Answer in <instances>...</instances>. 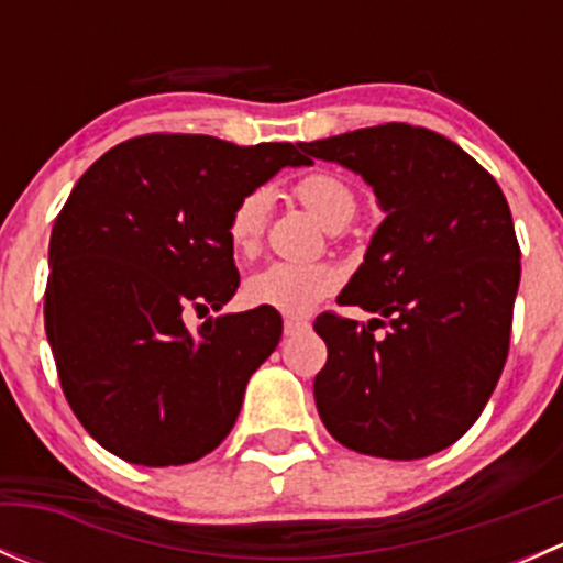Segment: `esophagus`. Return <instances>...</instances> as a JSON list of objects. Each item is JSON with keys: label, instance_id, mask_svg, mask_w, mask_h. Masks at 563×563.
I'll use <instances>...</instances> for the list:
<instances>
[{"label": "esophagus", "instance_id": "obj_1", "mask_svg": "<svg viewBox=\"0 0 563 563\" xmlns=\"http://www.w3.org/2000/svg\"><path fill=\"white\" fill-rule=\"evenodd\" d=\"M308 327H310L308 321H299V318H286V323H283V332H286V338H291V334L305 332Z\"/></svg>", "mask_w": 563, "mask_h": 563}]
</instances>
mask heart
Returning a JSON list of instances; mask_svg holds the SVG:
<instances>
[{
    "instance_id": "1",
    "label": "heart",
    "mask_w": 563,
    "mask_h": 563,
    "mask_svg": "<svg viewBox=\"0 0 563 563\" xmlns=\"http://www.w3.org/2000/svg\"><path fill=\"white\" fill-rule=\"evenodd\" d=\"M294 198L321 220L329 231H340L356 212V196L349 181L332 172H310L299 176L291 187ZM269 196L250 190L234 203L229 214V242L240 255H253L264 236ZM340 269L327 261L313 264H269L247 277L245 299L253 308H269L283 316H305L321 299L338 291Z\"/></svg>"
}]
</instances>
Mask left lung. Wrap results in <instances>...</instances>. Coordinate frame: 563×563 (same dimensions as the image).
Masks as SVG:
<instances>
[{
    "instance_id": "obj_1",
    "label": "left lung",
    "mask_w": 563,
    "mask_h": 563,
    "mask_svg": "<svg viewBox=\"0 0 563 563\" xmlns=\"http://www.w3.org/2000/svg\"><path fill=\"white\" fill-rule=\"evenodd\" d=\"M299 146L360 174L387 214L338 297L376 318L313 323L329 351L313 382L321 422L362 455H435L479 419L507 362L520 286L507 198L428 128L389 122Z\"/></svg>"
}]
</instances>
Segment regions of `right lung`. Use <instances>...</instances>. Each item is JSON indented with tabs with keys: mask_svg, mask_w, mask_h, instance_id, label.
Listing matches in <instances>:
<instances>
[{
	"mask_svg": "<svg viewBox=\"0 0 563 563\" xmlns=\"http://www.w3.org/2000/svg\"><path fill=\"white\" fill-rule=\"evenodd\" d=\"M286 166L294 144L141 135L108 150L54 220L45 334L78 422L135 465L209 455L240 417L245 387L277 349V310L207 318L240 288L229 214Z\"/></svg>",
	"mask_w": 563,
	"mask_h": 563,
	"instance_id": "1",
	"label": "right lung"
}]
</instances>
